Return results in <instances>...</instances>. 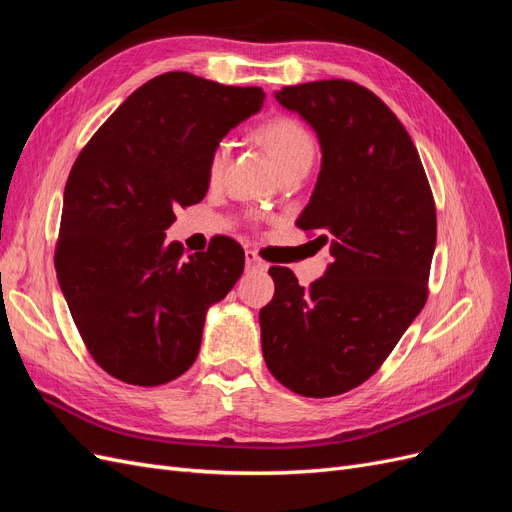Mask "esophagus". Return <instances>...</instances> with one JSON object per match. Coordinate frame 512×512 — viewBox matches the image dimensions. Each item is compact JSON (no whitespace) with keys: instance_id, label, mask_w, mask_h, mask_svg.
I'll use <instances>...</instances> for the list:
<instances>
[{"instance_id":"obj_1","label":"esophagus","mask_w":512,"mask_h":512,"mask_svg":"<svg viewBox=\"0 0 512 512\" xmlns=\"http://www.w3.org/2000/svg\"><path fill=\"white\" fill-rule=\"evenodd\" d=\"M245 269L247 271H265L267 265L262 262V258L254 250H247L245 252Z\"/></svg>"}]
</instances>
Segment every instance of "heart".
<instances>
[{"mask_svg": "<svg viewBox=\"0 0 512 512\" xmlns=\"http://www.w3.org/2000/svg\"><path fill=\"white\" fill-rule=\"evenodd\" d=\"M258 138L271 153V158L277 170H280V175L297 164H312L316 156L314 136L309 134V130L301 121L286 115H277L262 123L258 128ZM226 160H228V143L226 141L215 143L207 162V175L211 181H218L222 177Z\"/></svg>", "mask_w": 512, "mask_h": 512, "instance_id": "heart-1", "label": "heart"}]
</instances>
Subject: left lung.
Here are the masks:
<instances>
[{
  "label": "left lung",
  "instance_id": "left-lung-1",
  "mask_svg": "<svg viewBox=\"0 0 512 512\" xmlns=\"http://www.w3.org/2000/svg\"><path fill=\"white\" fill-rule=\"evenodd\" d=\"M282 106L309 121L322 168L297 226L333 262L307 288L271 267L260 309L271 374L303 397L348 393L380 369L427 301L436 203L410 134L374 91L344 81L282 87Z\"/></svg>",
  "mask_w": 512,
  "mask_h": 512
}]
</instances>
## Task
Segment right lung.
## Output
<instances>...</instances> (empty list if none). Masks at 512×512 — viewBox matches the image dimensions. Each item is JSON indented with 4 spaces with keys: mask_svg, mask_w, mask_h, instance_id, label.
Returning a JSON list of instances; mask_svg holds the SVG:
<instances>
[{
    "mask_svg": "<svg viewBox=\"0 0 512 512\" xmlns=\"http://www.w3.org/2000/svg\"><path fill=\"white\" fill-rule=\"evenodd\" d=\"M265 91L166 72L138 87L72 164L55 269L83 344L106 374L160 386L198 356L207 307L243 273L230 237L185 254L166 241L177 207L209 188L207 162Z\"/></svg>",
    "mask_w": 512,
    "mask_h": 512,
    "instance_id": "add662e5",
    "label": "right lung"
}]
</instances>
